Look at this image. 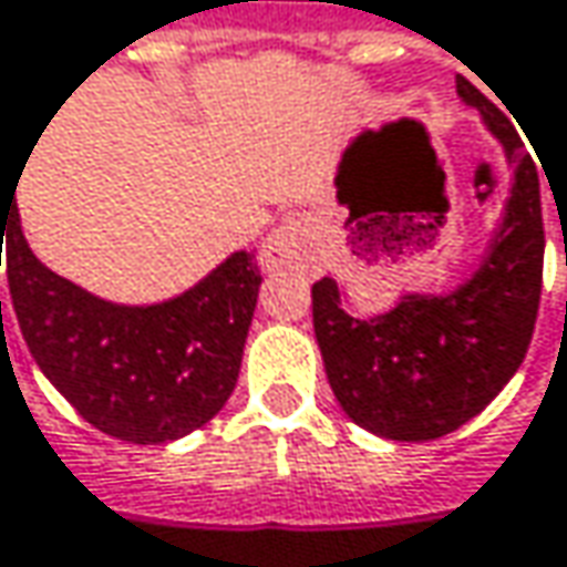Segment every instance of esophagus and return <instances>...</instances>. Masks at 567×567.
<instances>
[{
    "instance_id": "obj_1",
    "label": "esophagus",
    "mask_w": 567,
    "mask_h": 567,
    "mask_svg": "<svg viewBox=\"0 0 567 567\" xmlns=\"http://www.w3.org/2000/svg\"><path fill=\"white\" fill-rule=\"evenodd\" d=\"M320 252V227L311 215H291L279 230L266 237L259 247L262 272H279L291 266H311Z\"/></svg>"
}]
</instances>
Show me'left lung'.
I'll list each match as a JSON object with an SVG mask.
<instances>
[{
  "label": "left lung",
  "mask_w": 567,
  "mask_h": 567,
  "mask_svg": "<svg viewBox=\"0 0 567 567\" xmlns=\"http://www.w3.org/2000/svg\"><path fill=\"white\" fill-rule=\"evenodd\" d=\"M455 92L478 109L514 166L504 220L482 266L443 295H404L391 311L352 317L333 279L311 288L327 382L362 430L423 443L478 416L529 350L543 291V198L533 156L504 112L465 76Z\"/></svg>",
  "instance_id": "8db88e82"
}]
</instances>
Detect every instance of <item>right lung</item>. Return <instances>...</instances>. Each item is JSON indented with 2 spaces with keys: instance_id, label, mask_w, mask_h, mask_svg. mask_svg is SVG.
<instances>
[{
  "instance_id": "1",
  "label": "right lung",
  "mask_w": 567,
  "mask_h": 567,
  "mask_svg": "<svg viewBox=\"0 0 567 567\" xmlns=\"http://www.w3.org/2000/svg\"><path fill=\"white\" fill-rule=\"evenodd\" d=\"M16 185L0 192V240L18 327L41 372L83 420L124 443L159 446L205 426L240 375L262 282L252 252H230L176 298L115 305L31 252Z\"/></svg>"
}]
</instances>
